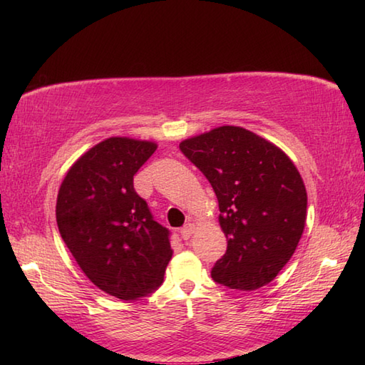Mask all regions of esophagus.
Wrapping results in <instances>:
<instances>
[{"label":"esophagus","mask_w":365,"mask_h":365,"mask_svg":"<svg viewBox=\"0 0 365 365\" xmlns=\"http://www.w3.org/2000/svg\"><path fill=\"white\" fill-rule=\"evenodd\" d=\"M195 230H196L195 224H192V222H188V224H185V226L182 227V230H180V235H182V238H183V240H188V238H191V235H192V234H195Z\"/></svg>","instance_id":"esophagus-1"}]
</instances>
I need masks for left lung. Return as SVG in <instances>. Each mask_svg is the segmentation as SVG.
Here are the masks:
<instances>
[{
	"label": "left lung",
	"instance_id": "left-lung-1",
	"mask_svg": "<svg viewBox=\"0 0 365 365\" xmlns=\"http://www.w3.org/2000/svg\"><path fill=\"white\" fill-rule=\"evenodd\" d=\"M180 150L218 197L227 251L213 281L243 292L273 281L306 226L307 192L297 166L273 143L234 125L185 139Z\"/></svg>",
	"mask_w": 365,
	"mask_h": 365
}]
</instances>
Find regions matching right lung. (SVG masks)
I'll list each match as a JSON object with an SVG mask.
<instances>
[{
    "label": "right lung",
    "instance_id": "right-lung-1",
    "mask_svg": "<svg viewBox=\"0 0 365 365\" xmlns=\"http://www.w3.org/2000/svg\"><path fill=\"white\" fill-rule=\"evenodd\" d=\"M152 141L108 138L73 163L58 192L59 234L100 290L133 301L157 290L173 257L169 230L138 196L133 175Z\"/></svg>",
    "mask_w": 365,
    "mask_h": 365
}]
</instances>
